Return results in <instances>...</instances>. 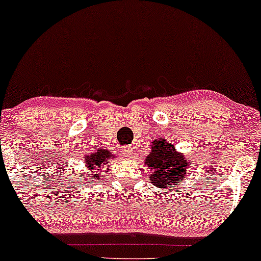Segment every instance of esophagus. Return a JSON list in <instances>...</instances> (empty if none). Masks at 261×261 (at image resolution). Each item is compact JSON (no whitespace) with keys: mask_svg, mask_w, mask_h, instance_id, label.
Instances as JSON below:
<instances>
[{"mask_svg":"<svg viewBox=\"0 0 261 261\" xmlns=\"http://www.w3.org/2000/svg\"><path fill=\"white\" fill-rule=\"evenodd\" d=\"M123 152H124V154H126L127 156L132 158V156H134V154H135V148L132 146H125L123 148Z\"/></svg>","mask_w":261,"mask_h":261,"instance_id":"1","label":"esophagus"}]
</instances>
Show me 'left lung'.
<instances>
[{
  "instance_id": "left-lung-1",
  "label": "left lung",
  "mask_w": 261,
  "mask_h": 261,
  "mask_svg": "<svg viewBox=\"0 0 261 261\" xmlns=\"http://www.w3.org/2000/svg\"><path fill=\"white\" fill-rule=\"evenodd\" d=\"M150 147L144 160V166L150 172V182L160 190L182 182L190 169L189 158L176 151L175 146L164 138L153 140Z\"/></svg>"
}]
</instances>
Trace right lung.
<instances>
[{"mask_svg": "<svg viewBox=\"0 0 261 261\" xmlns=\"http://www.w3.org/2000/svg\"><path fill=\"white\" fill-rule=\"evenodd\" d=\"M116 154L113 152L107 150V148H98L92 153H88L85 156V168L80 175L85 176V181H90V184L101 182L105 176V172H107V167H109V161L116 159Z\"/></svg>", "mask_w": 261, "mask_h": 261, "instance_id": "1", "label": "right lung"}]
</instances>
